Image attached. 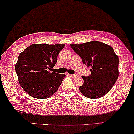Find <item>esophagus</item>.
<instances>
[{"instance_id":"esophagus-1","label":"esophagus","mask_w":134,"mask_h":134,"mask_svg":"<svg viewBox=\"0 0 134 134\" xmlns=\"http://www.w3.org/2000/svg\"><path fill=\"white\" fill-rule=\"evenodd\" d=\"M68 75L71 77H74V78H75V77L76 76V75H72V74H68Z\"/></svg>"}]
</instances>
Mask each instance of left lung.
Here are the masks:
<instances>
[{"label": "left lung", "instance_id": "1", "mask_svg": "<svg viewBox=\"0 0 134 134\" xmlns=\"http://www.w3.org/2000/svg\"><path fill=\"white\" fill-rule=\"evenodd\" d=\"M82 58L83 64L91 67V75L82 76L84 83L79 90L85 97L96 99L111 90L119 76L118 56L111 46L93 41L82 44H71Z\"/></svg>", "mask_w": 134, "mask_h": 134}]
</instances>
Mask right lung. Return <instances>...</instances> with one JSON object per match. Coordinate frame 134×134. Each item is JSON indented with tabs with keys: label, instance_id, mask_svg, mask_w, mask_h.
<instances>
[{
	"label": "right lung",
	"instance_id": "add662e5",
	"mask_svg": "<svg viewBox=\"0 0 134 134\" xmlns=\"http://www.w3.org/2000/svg\"><path fill=\"white\" fill-rule=\"evenodd\" d=\"M65 44H32L18 56L15 65L18 81L28 94L46 99L59 87L65 74L49 71L55 66L59 53Z\"/></svg>",
	"mask_w": 134,
	"mask_h": 134
}]
</instances>
